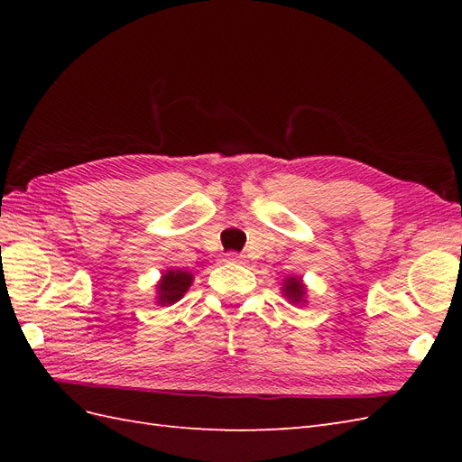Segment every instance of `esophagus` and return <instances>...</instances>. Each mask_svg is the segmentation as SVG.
Listing matches in <instances>:
<instances>
[{
    "instance_id": "34e87169",
    "label": "esophagus",
    "mask_w": 462,
    "mask_h": 462,
    "mask_svg": "<svg viewBox=\"0 0 462 462\" xmlns=\"http://www.w3.org/2000/svg\"><path fill=\"white\" fill-rule=\"evenodd\" d=\"M223 260L229 262V263H245V258L241 254H236V253H227Z\"/></svg>"
}]
</instances>
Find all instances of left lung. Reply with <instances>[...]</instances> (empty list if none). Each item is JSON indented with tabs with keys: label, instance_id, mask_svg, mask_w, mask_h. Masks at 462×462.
I'll return each instance as SVG.
<instances>
[{
	"label": "left lung",
	"instance_id": "8db88e82",
	"mask_svg": "<svg viewBox=\"0 0 462 462\" xmlns=\"http://www.w3.org/2000/svg\"><path fill=\"white\" fill-rule=\"evenodd\" d=\"M283 295L292 304H304L306 287L302 283V279L300 277H287L285 283H283Z\"/></svg>",
	"mask_w": 462,
	"mask_h": 462
}]
</instances>
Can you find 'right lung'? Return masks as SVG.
<instances>
[{
	"label": "right lung",
	"mask_w": 462,
	"mask_h": 462,
	"mask_svg": "<svg viewBox=\"0 0 462 462\" xmlns=\"http://www.w3.org/2000/svg\"><path fill=\"white\" fill-rule=\"evenodd\" d=\"M192 279L194 275L190 272L167 270L158 283V304L165 306L183 299V295L192 285Z\"/></svg>",
	"instance_id": "1"
}]
</instances>
